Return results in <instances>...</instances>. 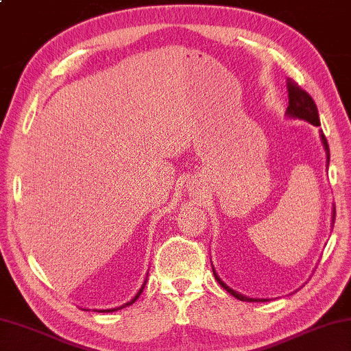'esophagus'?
Returning a JSON list of instances; mask_svg holds the SVG:
<instances>
[{"label": "esophagus", "instance_id": "obj_1", "mask_svg": "<svg viewBox=\"0 0 351 351\" xmlns=\"http://www.w3.org/2000/svg\"><path fill=\"white\" fill-rule=\"evenodd\" d=\"M204 189H206V187H204V184L201 181H193L192 186H190V190H192L195 195H202L204 192H206Z\"/></svg>", "mask_w": 351, "mask_h": 351}]
</instances>
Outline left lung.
Segmentation results:
<instances>
[{
    "label": "left lung",
    "instance_id": "left-lung-1",
    "mask_svg": "<svg viewBox=\"0 0 351 351\" xmlns=\"http://www.w3.org/2000/svg\"><path fill=\"white\" fill-rule=\"evenodd\" d=\"M287 92H289V107H287L285 114L287 118H293V119H302V121H307V123L313 124L316 127L321 125V121H319V113H317V107L315 104V101L311 99L310 95L302 90L301 87H299L295 81L291 80H287ZM319 136H321V143L324 145V150H326V156H327V167H328V162H330V149H328V144H327V139L324 136L322 130H319ZM335 215H336V210L333 206V215H331V224H335ZM213 269V275L216 278V281L221 284L222 289H226L228 293H230L232 296H234L239 301H247V302H265L269 301L267 298H250V296H245L242 295V293L233 290L228 287L222 279L218 276V273H216L215 267L212 265Z\"/></svg>",
    "mask_w": 351,
    "mask_h": 351
}]
</instances>
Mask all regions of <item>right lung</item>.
<instances>
[{
    "label": "right lung",
    "mask_w": 351,
    "mask_h": 351,
    "mask_svg": "<svg viewBox=\"0 0 351 351\" xmlns=\"http://www.w3.org/2000/svg\"><path fill=\"white\" fill-rule=\"evenodd\" d=\"M145 282H147V279H145L144 281V284L141 285V289H139V291L136 293L135 296L132 298V301H129V302H125V304H123V305H119V307H114V308H107V310H97V311H101V313H110V311H117V310H121V308H124V307H129V305H132L133 302L136 301V299L141 296V293H143V290H144V287H145Z\"/></svg>",
    "instance_id": "obj_1"
}]
</instances>
